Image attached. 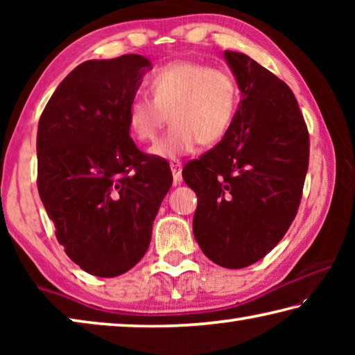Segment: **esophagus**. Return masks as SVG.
Instances as JSON below:
<instances>
[{"label": "esophagus", "mask_w": 355, "mask_h": 355, "mask_svg": "<svg viewBox=\"0 0 355 355\" xmlns=\"http://www.w3.org/2000/svg\"><path fill=\"white\" fill-rule=\"evenodd\" d=\"M182 169H183V166H182V163H180V161H172L171 171H172V175H173V184H180L183 182Z\"/></svg>", "instance_id": "1"}]
</instances>
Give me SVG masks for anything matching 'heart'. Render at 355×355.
Returning <instances> with one entry per match:
<instances>
[{"label": "heart", "mask_w": 355, "mask_h": 355, "mask_svg": "<svg viewBox=\"0 0 355 355\" xmlns=\"http://www.w3.org/2000/svg\"><path fill=\"white\" fill-rule=\"evenodd\" d=\"M152 97L137 94L127 107L131 136L153 141L167 123L171 130L150 147L161 159H178L194 152L199 144L214 146L230 130L239 101L236 80L228 71L205 64L175 61L150 78Z\"/></svg>", "instance_id": "heart-1"}]
</instances>
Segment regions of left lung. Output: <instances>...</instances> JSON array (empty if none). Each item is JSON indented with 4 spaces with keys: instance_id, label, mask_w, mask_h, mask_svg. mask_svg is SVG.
<instances>
[{
    "instance_id": "1",
    "label": "left lung",
    "mask_w": 355,
    "mask_h": 355,
    "mask_svg": "<svg viewBox=\"0 0 355 355\" xmlns=\"http://www.w3.org/2000/svg\"><path fill=\"white\" fill-rule=\"evenodd\" d=\"M241 100L218 146L183 169L197 194L192 232L213 263L241 269L269 254L297 213L309 131L291 89L244 53L224 51Z\"/></svg>"
}]
</instances>
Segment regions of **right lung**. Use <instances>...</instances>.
<instances>
[{
	"instance_id": "add662e5",
	"label": "right lung",
	"mask_w": 355,
	"mask_h": 355,
	"mask_svg": "<svg viewBox=\"0 0 355 355\" xmlns=\"http://www.w3.org/2000/svg\"><path fill=\"white\" fill-rule=\"evenodd\" d=\"M152 62L141 55L78 65L37 128V188L65 254L83 271L117 277L146 255L172 186L164 159L130 137L127 107Z\"/></svg>"
}]
</instances>
